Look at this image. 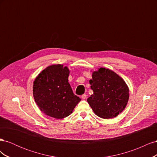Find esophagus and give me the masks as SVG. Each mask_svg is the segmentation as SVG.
<instances>
[{"label":"esophagus","instance_id":"34e87169","mask_svg":"<svg viewBox=\"0 0 157 157\" xmlns=\"http://www.w3.org/2000/svg\"><path fill=\"white\" fill-rule=\"evenodd\" d=\"M86 94H83V95H82V96H81V98H82V99H86Z\"/></svg>","mask_w":157,"mask_h":157}]
</instances>
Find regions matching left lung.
<instances>
[{
	"instance_id": "obj_1",
	"label": "left lung",
	"mask_w": 157,
	"mask_h": 157,
	"mask_svg": "<svg viewBox=\"0 0 157 157\" xmlns=\"http://www.w3.org/2000/svg\"><path fill=\"white\" fill-rule=\"evenodd\" d=\"M89 82L94 94L87 101L97 116L109 119L123 111L129 99V88L119 75L101 67L94 71Z\"/></svg>"
}]
</instances>
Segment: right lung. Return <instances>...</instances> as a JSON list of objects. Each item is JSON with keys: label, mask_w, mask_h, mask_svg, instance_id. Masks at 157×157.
Listing matches in <instances>:
<instances>
[{"label": "right lung", "mask_w": 157, "mask_h": 157, "mask_svg": "<svg viewBox=\"0 0 157 157\" xmlns=\"http://www.w3.org/2000/svg\"><path fill=\"white\" fill-rule=\"evenodd\" d=\"M69 69L63 65L47 67L33 82V97L40 110L57 119L70 115L80 98L73 94L69 83Z\"/></svg>", "instance_id": "1"}]
</instances>
